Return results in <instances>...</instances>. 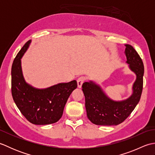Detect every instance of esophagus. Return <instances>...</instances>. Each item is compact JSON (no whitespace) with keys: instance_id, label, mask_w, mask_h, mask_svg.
<instances>
[{"instance_id":"obj_1","label":"esophagus","mask_w":155,"mask_h":155,"mask_svg":"<svg viewBox=\"0 0 155 155\" xmlns=\"http://www.w3.org/2000/svg\"><path fill=\"white\" fill-rule=\"evenodd\" d=\"M85 79H86V78H85L84 77H81L78 78V79H77V84H78V88H81L82 84H83V83L84 82Z\"/></svg>"}]
</instances>
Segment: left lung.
<instances>
[{"instance_id":"left-lung-1","label":"left lung","mask_w":155,"mask_h":155,"mask_svg":"<svg viewBox=\"0 0 155 155\" xmlns=\"http://www.w3.org/2000/svg\"><path fill=\"white\" fill-rule=\"evenodd\" d=\"M125 54L129 67L137 74L133 94L123 101H114L106 96L99 86L93 81L83 84L87 117L97 125H118L127 119L139 103L143 87L144 65L135 49L125 45Z\"/></svg>"}]
</instances>
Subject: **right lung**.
I'll list each match as a JSON object with an SVG mask.
<instances>
[{"instance_id": "obj_1", "label": "right lung", "mask_w": 155, "mask_h": 155, "mask_svg": "<svg viewBox=\"0 0 155 155\" xmlns=\"http://www.w3.org/2000/svg\"><path fill=\"white\" fill-rule=\"evenodd\" d=\"M27 41L16 56L11 69L12 96L19 110L30 123L45 125L57 123L72 92L77 87L75 80L59 83L45 89H37L28 84L23 78L21 59L27 50Z\"/></svg>"}]
</instances>
